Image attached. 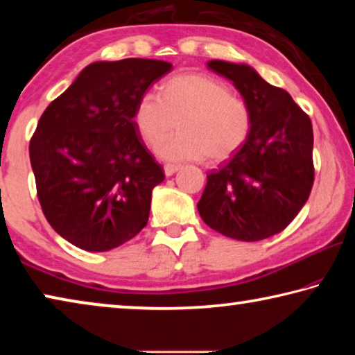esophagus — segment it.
<instances>
[{
    "instance_id": "34e87169",
    "label": "esophagus",
    "mask_w": 355,
    "mask_h": 355,
    "mask_svg": "<svg viewBox=\"0 0 355 355\" xmlns=\"http://www.w3.org/2000/svg\"><path fill=\"white\" fill-rule=\"evenodd\" d=\"M178 169H180V166H177V164H166V166H164V173H166L167 177H171V175H173V173H175Z\"/></svg>"
}]
</instances>
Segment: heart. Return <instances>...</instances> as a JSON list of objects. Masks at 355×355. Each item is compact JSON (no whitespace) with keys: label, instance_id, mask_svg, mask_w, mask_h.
<instances>
[{"label":"heart","instance_id":"obj_1","mask_svg":"<svg viewBox=\"0 0 355 355\" xmlns=\"http://www.w3.org/2000/svg\"><path fill=\"white\" fill-rule=\"evenodd\" d=\"M135 127L147 147L158 148L178 123L180 135L159 148L171 163H214L235 155L248 139L252 116L248 103L225 84L203 75H180L163 84L159 95L144 94L135 110Z\"/></svg>","mask_w":355,"mask_h":355}]
</instances>
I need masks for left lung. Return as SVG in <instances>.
<instances>
[{"instance_id": "obj_1", "label": "left lung", "mask_w": 355, "mask_h": 355, "mask_svg": "<svg viewBox=\"0 0 355 355\" xmlns=\"http://www.w3.org/2000/svg\"><path fill=\"white\" fill-rule=\"evenodd\" d=\"M248 103L252 127L228 163L207 175L197 203L213 230L239 241L277 235L309 200L315 180L311 120L291 95L245 64L209 61Z\"/></svg>"}]
</instances>
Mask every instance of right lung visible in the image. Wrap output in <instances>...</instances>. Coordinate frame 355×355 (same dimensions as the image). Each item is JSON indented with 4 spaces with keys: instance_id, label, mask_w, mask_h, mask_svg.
I'll list each match as a JSON object with an SVG mask.
<instances>
[{
    "instance_id": "obj_1",
    "label": "right lung",
    "mask_w": 355,
    "mask_h": 355,
    "mask_svg": "<svg viewBox=\"0 0 355 355\" xmlns=\"http://www.w3.org/2000/svg\"><path fill=\"white\" fill-rule=\"evenodd\" d=\"M171 69L155 59L94 62L42 114L29 142L37 197L50 225L76 248L111 250L147 225L164 171L133 117Z\"/></svg>"
}]
</instances>
